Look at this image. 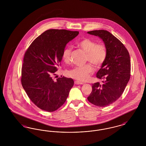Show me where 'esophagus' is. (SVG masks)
<instances>
[{"instance_id": "esophagus-1", "label": "esophagus", "mask_w": 146, "mask_h": 146, "mask_svg": "<svg viewBox=\"0 0 146 146\" xmlns=\"http://www.w3.org/2000/svg\"><path fill=\"white\" fill-rule=\"evenodd\" d=\"M74 83L76 85H82V84H84V83L83 82H80V81H78V80H76L75 82H74Z\"/></svg>"}]
</instances>
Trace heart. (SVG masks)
Returning <instances> with one entry per match:
<instances>
[{"label": "heart", "instance_id": "heart-1", "mask_svg": "<svg viewBox=\"0 0 146 146\" xmlns=\"http://www.w3.org/2000/svg\"><path fill=\"white\" fill-rule=\"evenodd\" d=\"M78 46L86 53L85 60L95 65L100 67L106 60L107 51L104 45L97 44L96 42L89 38H85L78 44ZM72 52V48L67 46L63 50L62 58L65 62H68ZM94 72V68L91 64H86L83 66H76L68 70V76L80 81L87 80Z\"/></svg>", "mask_w": 146, "mask_h": 146}]
</instances>
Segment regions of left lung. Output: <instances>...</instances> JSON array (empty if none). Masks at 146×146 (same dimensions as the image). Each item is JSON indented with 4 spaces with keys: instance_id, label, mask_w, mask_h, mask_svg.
Listing matches in <instances>:
<instances>
[{
    "instance_id": "obj_1",
    "label": "left lung",
    "mask_w": 146,
    "mask_h": 146,
    "mask_svg": "<svg viewBox=\"0 0 146 146\" xmlns=\"http://www.w3.org/2000/svg\"><path fill=\"white\" fill-rule=\"evenodd\" d=\"M88 33L101 38L107 51L106 60L96 74L97 78L105 80L101 85L98 82L92 84L88 100L95 106L106 107L121 96L129 81L130 55L123 44L108 31L95 30Z\"/></svg>"
}]
</instances>
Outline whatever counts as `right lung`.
Here are the masks:
<instances>
[{
    "label": "right lung",
    "instance_id": "obj_1",
    "mask_svg": "<svg viewBox=\"0 0 146 146\" xmlns=\"http://www.w3.org/2000/svg\"><path fill=\"white\" fill-rule=\"evenodd\" d=\"M78 31L49 29L38 36L25 52L21 83L30 100L38 107L54 111L66 102L74 85L72 78H52L62 60L67 44Z\"/></svg>",
    "mask_w": 146,
    "mask_h": 146
}]
</instances>
